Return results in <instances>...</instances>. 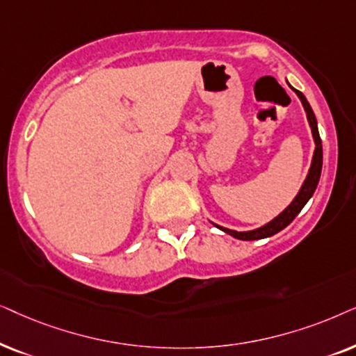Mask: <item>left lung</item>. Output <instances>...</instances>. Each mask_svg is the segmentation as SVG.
<instances>
[{
  "mask_svg": "<svg viewBox=\"0 0 356 356\" xmlns=\"http://www.w3.org/2000/svg\"><path fill=\"white\" fill-rule=\"evenodd\" d=\"M291 89L296 92V96L300 97L302 107H305L307 122H309V127H311V131H312V138H314V143H316L309 172H307L306 181L302 182V186L300 188V192H298V195L295 197V200H293L290 205H288L285 210H283L277 218H273L272 221H268L267 225L260 226V227H257V229H252V231H234V229H227V227H222V226L215 225V222H213V225H215L218 229L225 231L226 234L233 236V238H236V239L255 241V239L270 238V236L277 234L278 231H282L283 227H286L293 220H295V218L298 216V213L302 210V207H305L307 200H309V198L312 197V193H314L317 184H319L321 170H322V141H321V136H319V130H317L316 115H314V112H312V108L309 106V102H307V99L305 97V94L300 92L295 88H291Z\"/></svg>",
  "mask_w": 356,
  "mask_h": 356,
  "instance_id": "8db88e82",
  "label": "left lung"
}]
</instances>
